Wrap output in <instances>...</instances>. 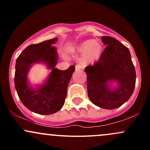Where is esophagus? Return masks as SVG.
Instances as JSON below:
<instances>
[{
    "label": "esophagus",
    "mask_w": 150,
    "mask_h": 150,
    "mask_svg": "<svg viewBox=\"0 0 150 150\" xmlns=\"http://www.w3.org/2000/svg\"><path fill=\"white\" fill-rule=\"evenodd\" d=\"M82 69V66L81 65H75V70H80Z\"/></svg>",
    "instance_id": "1"
}]
</instances>
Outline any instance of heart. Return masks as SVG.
Masks as SVG:
<instances>
[{
    "mask_svg": "<svg viewBox=\"0 0 150 150\" xmlns=\"http://www.w3.org/2000/svg\"><path fill=\"white\" fill-rule=\"evenodd\" d=\"M77 51L82 53V60L84 63H93L100 57L102 53V45L97 40H87L77 46Z\"/></svg>",
    "mask_w": 150,
    "mask_h": 150,
    "instance_id": "heart-1",
    "label": "heart"
}]
</instances>
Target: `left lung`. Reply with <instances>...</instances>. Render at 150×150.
I'll list each match as a JSON object with an SVG mask.
<instances>
[{
  "instance_id": "8db88e82",
  "label": "left lung",
  "mask_w": 150,
  "mask_h": 150,
  "mask_svg": "<svg viewBox=\"0 0 150 150\" xmlns=\"http://www.w3.org/2000/svg\"><path fill=\"white\" fill-rule=\"evenodd\" d=\"M101 40L107 45L99 61L85 68L88 97L96 106L114 109L130 99L135 86L136 73L130 51L113 37L104 36ZM118 84L110 87L109 81Z\"/></svg>"
}]
</instances>
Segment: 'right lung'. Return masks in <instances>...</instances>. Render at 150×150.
I'll list each match as a JSON object with an SVG mask.
<instances>
[{
  "mask_svg": "<svg viewBox=\"0 0 150 150\" xmlns=\"http://www.w3.org/2000/svg\"><path fill=\"white\" fill-rule=\"evenodd\" d=\"M58 38L27 46L17 58L15 64V87L20 101L34 113L49 115L63 107L67 96V88L75 68L71 65L67 70L55 68L58 54L53 44ZM36 62H44L52 69L49 78L39 88L34 90L27 82L30 66Z\"/></svg>",
  "mask_w": 150,
  "mask_h": 150,
  "instance_id": "1",
  "label": "right lung"
}]
</instances>
